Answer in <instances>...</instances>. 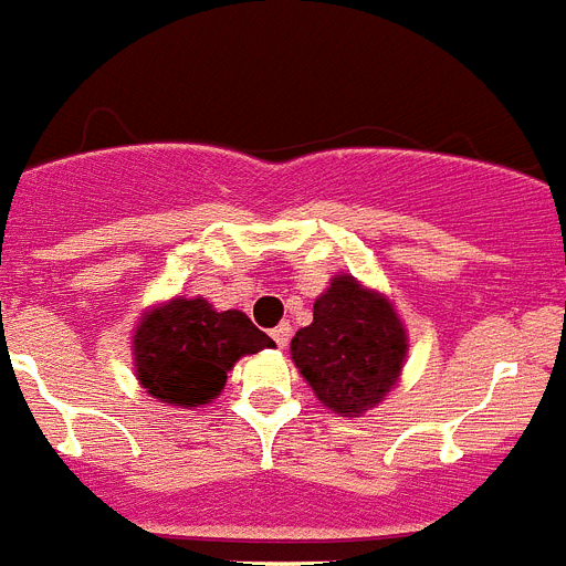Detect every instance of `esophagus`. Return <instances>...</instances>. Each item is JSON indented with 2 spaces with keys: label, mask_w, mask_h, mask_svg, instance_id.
Wrapping results in <instances>:
<instances>
[{
  "label": "esophagus",
  "mask_w": 566,
  "mask_h": 566,
  "mask_svg": "<svg viewBox=\"0 0 566 566\" xmlns=\"http://www.w3.org/2000/svg\"><path fill=\"white\" fill-rule=\"evenodd\" d=\"M272 337H274V343L283 348V345L289 343V337H292V326H289V323H280L277 328H272Z\"/></svg>",
  "instance_id": "obj_1"
}]
</instances>
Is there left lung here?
Returning <instances> with one entry per match:
<instances>
[{
    "instance_id": "obj_1",
    "label": "left lung",
    "mask_w": 566,
    "mask_h": 566,
    "mask_svg": "<svg viewBox=\"0 0 566 566\" xmlns=\"http://www.w3.org/2000/svg\"><path fill=\"white\" fill-rule=\"evenodd\" d=\"M408 354V334L385 294L337 274L314 300L312 326L292 339V359L326 408L363 417L388 397Z\"/></svg>"
}]
</instances>
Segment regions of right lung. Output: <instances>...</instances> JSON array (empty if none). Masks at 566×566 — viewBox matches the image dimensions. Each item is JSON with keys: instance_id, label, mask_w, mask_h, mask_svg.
I'll use <instances>...</instances> for the list:
<instances>
[{"instance_id": "obj_1", "label": "right lung", "mask_w": 566, "mask_h": 566, "mask_svg": "<svg viewBox=\"0 0 566 566\" xmlns=\"http://www.w3.org/2000/svg\"><path fill=\"white\" fill-rule=\"evenodd\" d=\"M274 348L243 312H214L203 297L149 308L133 337L135 377L149 397L181 408L212 402L243 354Z\"/></svg>"}]
</instances>
